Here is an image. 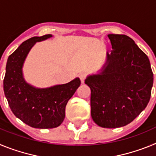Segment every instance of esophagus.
<instances>
[{
	"label": "esophagus",
	"mask_w": 156,
	"mask_h": 156,
	"mask_svg": "<svg viewBox=\"0 0 156 156\" xmlns=\"http://www.w3.org/2000/svg\"><path fill=\"white\" fill-rule=\"evenodd\" d=\"M79 77H80V79L81 83H84L85 79H86V78H87V74L81 73V74H80Z\"/></svg>",
	"instance_id": "esophagus-1"
}]
</instances>
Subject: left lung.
Here are the masks:
<instances>
[{"label": "left lung", "instance_id": "left-lung-1", "mask_svg": "<svg viewBox=\"0 0 156 156\" xmlns=\"http://www.w3.org/2000/svg\"><path fill=\"white\" fill-rule=\"evenodd\" d=\"M111 54L101 73L88 76L90 113L105 128L129 124L146 108L151 97L153 73L149 59L126 35L108 34Z\"/></svg>", "mask_w": 156, "mask_h": 156}]
</instances>
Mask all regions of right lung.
<instances>
[{"label":"right lung","mask_w":156,"mask_h":156,"mask_svg":"<svg viewBox=\"0 0 156 156\" xmlns=\"http://www.w3.org/2000/svg\"><path fill=\"white\" fill-rule=\"evenodd\" d=\"M51 37L48 34L24 41L8 57L4 79V92L14 115L26 124L40 129L61 124L66 104L80 85L79 78L46 89H37L25 82L22 67L27 54L36 42Z\"/></svg>","instance_id":"add662e5"}]
</instances>
